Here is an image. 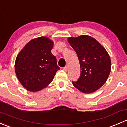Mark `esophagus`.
Listing matches in <instances>:
<instances>
[{"instance_id":"obj_1","label":"esophagus","mask_w":127,"mask_h":127,"mask_svg":"<svg viewBox=\"0 0 127 127\" xmlns=\"http://www.w3.org/2000/svg\"><path fill=\"white\" fill-rule=\"evenodd\" d=\"M63 70H64V71H67V70H68V67H67V66H66V67H64L63 68Z\"/></svg>"}]
</instances>
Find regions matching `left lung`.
Segmentation results:
<instances>
[{"label":"left lung","instance_id":"obj_1","mask_svg":"<svg viewBox=\"0 0 127 127\" xmlns=\"http://www.w3.org/2000/svg\"><path fill=\"white\" fill-rule=\"evenodd\" d=\"M68 42L78 56L80 77L74 86L83 93H91L105 83L111 68L110 57L103 46L93 37H69Z\"/></svg>","mask_w":127,"mask_h":127}]
</instances>
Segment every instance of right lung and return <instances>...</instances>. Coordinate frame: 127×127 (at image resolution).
Masks as SVG:
<instances>
[{
  "instance_id": "right-lung-1",
  "label": "right lung",
  "mask_w": 127,
  "mask_h": 127,
  "mask_svg": "<svg viewBox=\"0 0 127 127\" xmlns=\"http://www.w3.org/2000/svg\"><path fill=\"white\" fill-rule=\"evenodd\" d=\"M53 42L46 36L30 40L16 58L17 78L27 90L37 92L47 87L60 67L51 52Z\"/></svg>"
}]
</instances>
